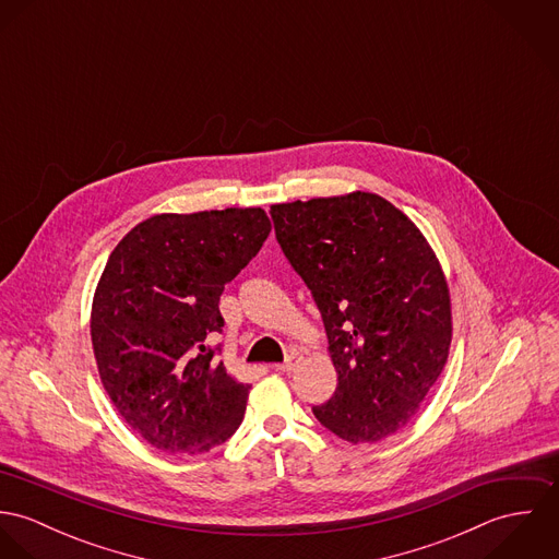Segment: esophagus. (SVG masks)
I'll return each mask as SVG.
<instances>
[{"label":"esophagus","mask_w":559,"mask_h":559,"mask_svg":"<svg viewBox=\"0 0 559 559\" xmlns=\"http://www.w3.org/2000/svg\"><path fill=\"white\" fill-rule=\"evenodd\" d=\"M299 359H301V355H299L297 350H290L288 359H286L284 364H277V366H275V370H277V372H284V374H290V372L299 366Z\"/></svg>","instance_id":"34e87169"}]
</instances>
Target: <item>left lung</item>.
Returning <instances> with one entry per match:
<instances>
[{
    "label": "left lung",
    "mask_w": 559,
    "mask_h": 559,
    "mask_svg": "<svg viewBox=\"0 0 559 559\" xmlns=\"http://www.w3.org/2000/svg\"><path fill=\"white\" fill-rule=\"evenodd\" d=\"M275 239L319 306L337 388L317 419L381 441L419 411L452 342L450 290L417 226L377 193L273 204Z\"/></svg>",
    "instance_id": "left-lung-1"
}]
</instances>
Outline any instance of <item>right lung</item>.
I'll return each mask as SVG.
<instances>
[{
  "mask_svg": "<svg viewBox=\"0 0 559 559\" xmlns=\"http://www.w3.org/2000/svg\"><path fill=\"white\" fill-rule=\"evenodd\" d=\"M271 233L262 209L155 215L111 251L92 301V348L124 421L167 454H200L242 421L249 385L209 340L219 297Z\"/></svg>",
  "mask_w": 559,
  "mask_h": 559,
  "instance_id": "1",
  "label": "right lung"
}]
</instances>
